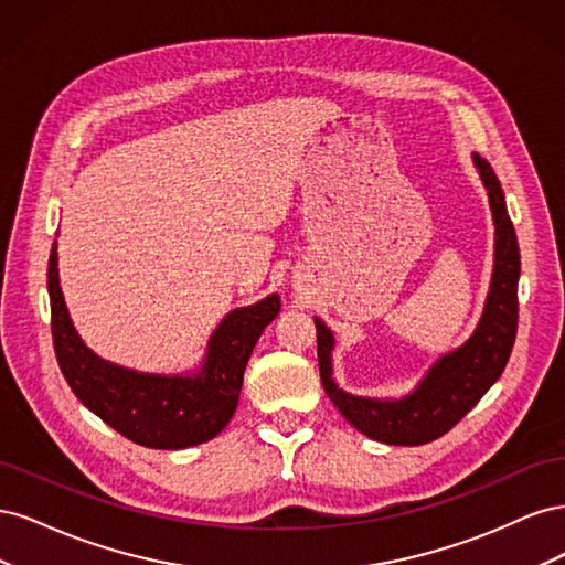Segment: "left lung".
Instances as JSON below:
<instances>
[{
	"instance_id": "8db88e82",
	"label": "left lung",
	"mask_w": 565,
	"mask_h": 565,
	"mask_svg": "<svg viewBox=\"0 0 565 565\" xmlns=\"http://www.w3.org/2000/svg\"><path fill=\"white\" fill-rule=\"evenodd\" d=\"M488 188L494 218V270L486 311L465 347L443 355L426 372L422 384L401 401H372L351 396L332 380V332L316 318L320 382L341 415L365 436L388 446H424L448 434L469 409L500 380L514 349L519 328L521 254L502 185L492 167L473 156Z\"/></svg>"
}]
</instances>
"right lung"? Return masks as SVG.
Returning a JSON list of instances; mask_svg holds the SVG:
<instances>
[{
    "label": "right lung",
    "instance_id": "right-lung-1",
    "mask_svg": "<svg viewBox=\"0 0 565 565\" xmlns=\"http://www.w3.org/2000/svg\"><path fill=\"white\" fill-rule=\"evenodd\" d=\"M56 266L54 245L46 270L51 337L58 367L75 396L115 431L146 448H191L221 434L241 398L256 339L280 313V297L270 295L221 320L195 377H162L100 361L82 344L65 309Z\"/></svg>",
    "mask_w": 565,
    "mask_h": 565
}]
</instances>
